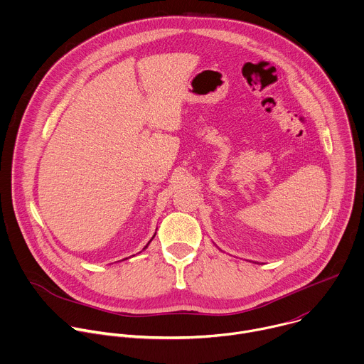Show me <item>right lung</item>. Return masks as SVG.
Instances as JSON below:
<instances>
[{
	"instance_id": "obj_1",
	"label": "right lung",
	"mask_w": 364,
	"mask_h": 364,
	"mask_svg": "<svg viewBox=\"0 0 364 364\" xmlns=\"http://www.w3.org/2000/svg\"><path fill=\"white\" fill-rule=\"evenodd\" d=\"M151 240H152V239H151ZM151 240H149V242H151ZM149 242H148V243H149ZM146 246H148V245H146ZM146 246H145V247H146Z\"/></svg>"
}]
</instances>
